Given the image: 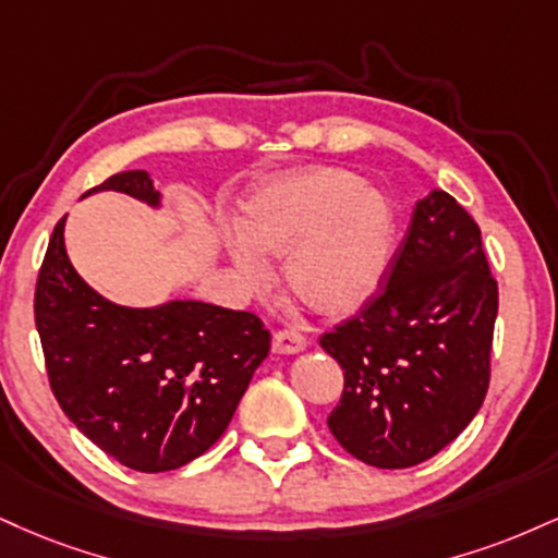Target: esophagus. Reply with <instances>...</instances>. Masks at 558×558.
Instances as JSON below:
<instances>
[{
	"instance_id": "1",
	"label": "esophagus",
	"mask_w": 558,
	"mask_h": 558,
	"mask_svg": "<svg viewBox=\"0 0 558 558\" xmlns=\"http://www.w3.org/2000/svg\"><path fill=\"white\" fill-rule=\"evenodd\" d=\"M306 348L304 335H299L296 330H280L272 335V353L278 355H293L301 353Z\"/></svg>"
}]
</instances>
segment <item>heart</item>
I'll use <instances>...</instances> for the list:
<instances>
[{"mask_svg":"<svg viewBox=\"0 0 558 558\" xmlns=\"http://www.w3.org/2000/svg\"><path fill=\"white\" fill-rule=\"evenodd\" d=\"M395 244L387 197L355 173L306 169L267 181L252 197L246 228L228 241L246 286L262 288L286 257L291 291L319 312H351L385 280Z\"/></svg>","mask_w":558,"mask_h":558,"instance_id":"heart-1","label":"heart"}]
</instances>
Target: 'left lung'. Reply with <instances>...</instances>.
<instances>
[{"label": "left lung", "instance_id": "obj_1", "mask_svg": "<svg viewBox=\"0 0 558 558\" xmlns=\"http://www.w3.org/2000/svg\"><path fill=\"white\" fill-rule=\"evenodd\" d=\"M385 293L319 340L345 387L327 426L374 468H411L454 441L488 389L499 288L481 228L432 190L389 262Z\"/></svg>", "mask_w": 558, "mask_h": 558}]
</instances>
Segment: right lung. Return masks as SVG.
Instances as JSON below:
<instances>
[{
	"instance_id": "add662e5",
	"label": "right lung",
	"mask_w": 558,
	"mask_h": 558,
	"mask_svg": "<svg viewBox=\"0 0 558 558\" xmlns=\"http://www.w3.org/2000/svg\"><path fill=\"white\" fill-rule=\"evenodd\" d=\"M98 192H122L153 210L163 194L147 171H122ZM53 228L36 286L46 372L66 418L93 445L140 473L177 471L223 436L270 353L259 317L197 299L122 306L80 278Z\"/></svg>"
}]
</instances>
